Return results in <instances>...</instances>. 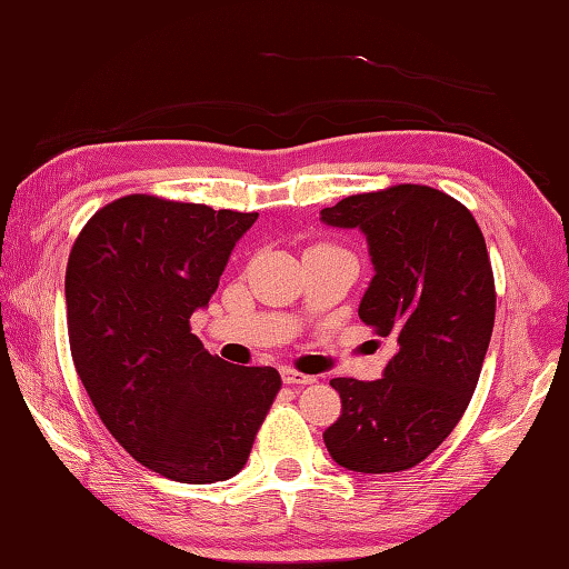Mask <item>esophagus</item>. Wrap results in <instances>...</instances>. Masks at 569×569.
I'll return each instance as SVG.
<instances>
[{"mask_svg": "<svg viewBox=\"0 0 569 569\" xmlns=\"http://www.w3.org/2000/svg\"><path fill=\"white\" fill-rule=\"evenodd\" d=\"M282 381L284 383H292V386H305V383H315L317 379L309 377V373L297 371L292 367H282Z\"/></svg>", "mask_w": 569, "mask_h": 569, "instance_id": "1", "label": "esophagus"}]
</instances>
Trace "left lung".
<instances>
[{"label": "left lung", "instance_id": "8db88e82", "mask_svg": "<svg viewBox=\"0 0 569 569\" xmlns=\"http://www.w3.org/2000/svg\"><path fill=\"white\" fill-rule=\"evenodd\" d=\"M321 222L367 234L359 317L396 345L383 379H331L341 416L327 451L357 473H399L446 441L476 391L496 321L483 232L456 198L411 183L349 196Z\"/></svg>", "mask_w": 569, "mask_h": 569}]
</instances>
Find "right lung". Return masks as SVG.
Masks as SVG:
<instances>
[{"instance_id":"right-lung-1","label":"right lung","mask_w":569,"mask_h":569,"mask_svg":"<svg viewBox=\"0 0 569 569\" xmlns=\"http://www.w3.org/2000/svg\"><path fill=\"white\" fill-rule=\"evenodd\" d=\"M254 220L136 192L96 212L69 254L67 325L83 389L116 441L178 483L238 476L282 386L277 369L234 367L190 331Z\"/></svg>"}]
</instances>
